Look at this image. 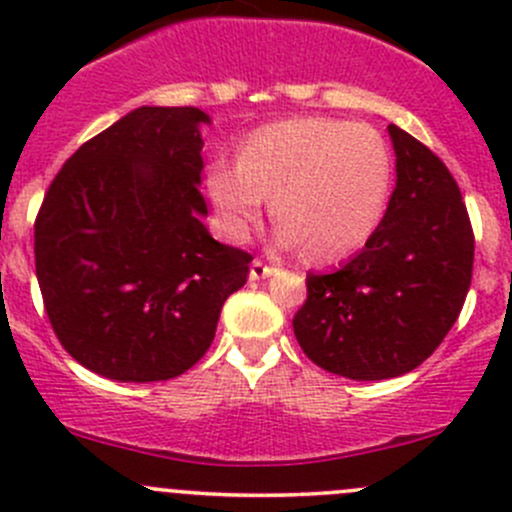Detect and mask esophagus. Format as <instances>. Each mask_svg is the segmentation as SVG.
<instances>
[{
  "mask_svg": "<svg viewBox=\"0 0 512 512\" xmlns=\"http://www.w3.org/2000/svg\"><path fill=\"white\" fill-rule=\"evenodd\" d=\"M277 272V267L267 265L262 260H252L250 265V280H265V277H272Z\"/></svg>",
  "mask_w": 512,
  "mask_h": 512,
  "instance_id": "obj_1",
  "label": "esophagus"
}]
</instances>
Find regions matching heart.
Masks as SVG:
<instances>
[{
	"label": "heart",
	"instance_id": "1",
	"mask_svg": "<svg viewBox=\"0 0 512 512\" xmlns=\"http://www.w3.org/2000/svg\"><path fill=\"white\" fill-rule=\"evenodd\" d=\"M208 188L232 232L257 223L275 195L277 242L334 262L361 250L384 218L391 156L364 123L292 118L252 133L237 160H215Z\"/></svg>",
	"mask_w": 512,
	"mask_h": 512
}]
</instances>
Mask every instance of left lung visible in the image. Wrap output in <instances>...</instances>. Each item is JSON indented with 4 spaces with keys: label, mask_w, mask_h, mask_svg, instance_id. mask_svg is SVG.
Segmentation results:
<instances>
[{
    "label": "left lung",
    "mask_w": 512,
    "mask_h": 512,
    "mask_svg": "<svg viewBox=\"0 0 512 512\" xmlns=\"http://www.w3.org/2000/svg\"><path fill=\"white\" fill-rule=\"evenodd\" d=\"M396 188L364 250L307 275L294 337L317 366L356 381L409 374L456 324L473 275V230L443 160L389 126Z\"/></svg>",
    "instance_id": "left-lung-1"
}]
</instances>
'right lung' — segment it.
Instances as JSON below:
<instances>
[{"instance_id":"add662e5","label":"right lung","mask_w":512,"mask_h":512,"mask_svg":"<svg viewBox=\"0 0 512 512\" xmlns=\"http://www.w3.org/2000/svg\"><path fill=\"white\" fill-rule=\"evenodd\" d=\"M200 108L141 106L79 148L34 225L36 280L64 349L113 381H165L210 349L252 257L213 240Z\"/></svg>"}]
</instances>
